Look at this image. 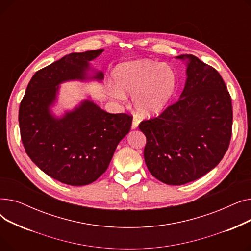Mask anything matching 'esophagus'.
Here are the masks:
<instances>
[{
  "label": "esophagus",
  "mask_w": 251,
  "mask_h": 251,
  "mask_svg": "<svg viewBox=\"0 0 251 251\" xmlns=\"http://www.w3.org/2000/svg\"><path fill=\"white\" fill-rule=\"evenodd\" d=\"M139 123H140V119H139L137 116H134L133 121H132V125H131V128H132V129H136V128L138 127Z\"/></svg>",
  "instance_id": "esophagus-1"
}]
</instances>
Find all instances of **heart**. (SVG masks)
Here are the masks:
<instances>
[{
	"label": "heart",
	"mask_w": 251,
	"mask_h": 251,
	"mask_svg": "<svg viewBox=\"0 0 251 251\" xmlns=\"http://www.w3.org/2000/svg\"><path fill=\"white\" fill-rule=\"evenodd\" d=\"M112 76L115 84H107L110 97L118 102H123L126 95H132L133 107L142 117L163 112L177 89L175 70L167 64L151 60L118 64Z\"/></svg>",
	"instance_id": "1"
}]
</instances>
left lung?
<instances>
[{
    "mask_svg": "<svg viewBox=\"0 0 251 251\" xmlns=\"http://www.w3.org/2000/svg\"><path fill=\"white\" fill-rule=\"evenodd\" d=\"M186 65L179 100L159 117L142 121L144 161L151 174L168 185H183L208 173L226 153L232 135V102L219 72L193 55Z\"/></svg>",
    "mask_w": 251,
    "mask_h": 251,
    "instance_id": "obj_1",
    "label": "left lung"
}]
</instances>
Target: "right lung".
<instances>
[{"mask_svg":"<svg viewBox=\"0 0 251 251\" xmlns=\"http://www.w3.org/2000/svg\"><path fill=\"white\" fill-rule=\"evenodd\" d=\"M103 50L72 52L37 71L20 103L26 153L47 175L71 186L87 185L105 172L132 123L131 116L107 113L90 97L60 116L52 111L62 83L101 82L103 73L90 62Z\"/></svg>","mask_w":251,"mask_h":251,"instance_id":"add662e5","label":"right lung"}]
</instances>
